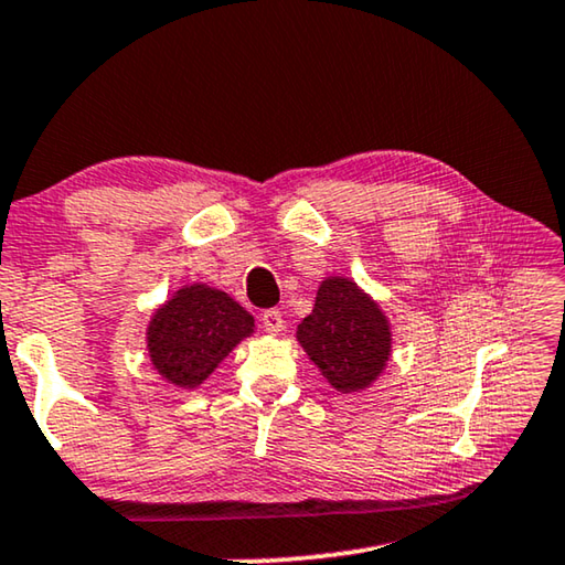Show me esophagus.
Returning <instances> with one entry per match:
<instances>
[{
    "instance_id": "1",
    "label": "esophagus",
    "mask_w": 565,
    "mask_h": 565,
    "mask_svg": "<svg viewBox=\"0 0 565 565\" xmlns=\"http://www.w3.org/2000/svg\"><path fill=\"white\" fill-rule=\"evenodd\" d=\"M262 321H264V329L268 331V334H281L284 331V317H281V311H276V309H268V311H264L262 315Z\"/></svg>"
}]
</instances>
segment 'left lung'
Masks as SVG:
<instances>
[{
	"label": "left lung",
	"mask_w": 565,
	"mask_h": 565,
	"mask_svg": "<svg viewBox=\"0 0 565 565\" xmlns=\"http://www.w3.org/2000/svg\"><path fill=\"white\" fill-rule=\"evenodd\" d=\"M392 321L380 301L349 276H324L315 309L297 327L309 362L342 395L370 390L392 356Z\"/></svg>",
	"instance_id": "obj_1"
}]
</instances>
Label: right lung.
Listing matches in <instances>:
<instances>
[{
    "label": "right lung",
    "mask_w": 565,
    "mask_h": 565,
    "mask_svg": "<svg viewBox=\"0 0 565 565\" xmlns=\"http://www.w3.org/2000/svg\"><path fill=\"white\" fill-rule=\"evenodd\" d=\"M254 331V317L234 297L218 286L191 281L178 286L150 315L148 360L163 382L195 390Z\"/></svg>",
    "instance_id": "1"
}]
</instances>
